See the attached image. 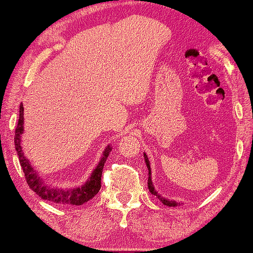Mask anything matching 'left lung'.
Listing matches in <instances>:
<instances>
[{
    "mask_svg": "<svg viewBox=\"0 0 253 253\" xmlns=\"http://www.w3.org/2000/svg\"><path fill=\"white\" fill-rule=\"evenodd\" d=\"M143 156H145V162H146V166H147V168H148V189H149V191H150V193H152L153 195H155V196L158 197L159 200H160V202H162V203H164L165 206H168V207H176L177 204H180V203H177L176 201H172V200H167V198H165V197H161V196H160V195L158 194V191L155 190L154 185H153V182H152V177H150V175H152V172H150L149 160H148V158H147L146 153H145V154H143Z\"/></svg>",
    "mask_w": 253,
    "mask_h": 253,
    "instance_id": "left-lung-1",
    "label": "left lung"
}]
</instances>
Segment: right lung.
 <instances>
[{
    "label": "right lung",
    "instance_id": "1",
    "mask_svg": "<svg viewBox=\"0 0 253 253\" xmlns=\"http://www.w3.org/2000/svg\"><path fill=\"white\" fill-rule=\"evenodd\" d=\"M23 104L20 105V118H18L17 126L15 129V148L17 152L18 160H20L21 167L23 169L25 180L31 190H34L38 196L43 200L50 201V202L60 204V206H81V204L87 202L93 198L101 188V174H103L104 165L110 155L112 147L108 145L104 150L103 156L97 165V167L92 171L91 176L86 183L82 187L73 188V189H60V188L52 187V185L45 183L43 178L38 176V171L31 166L29 159L24 155L23 149L21 145V135L23 134V116H24Z\"/></svg>",
    "mask_w": 253,
    "mask_h": 253
}]
</instances>
